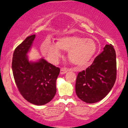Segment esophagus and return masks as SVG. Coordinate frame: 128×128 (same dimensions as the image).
<instances>
[{
    "label": "esophagus",
    "mask_w": 128,
    "mask_h": 128,
    "mask_svg": "<svg viewBox=\"0 0 128 128\" xmlns=\"http://www.w3.org/2000/svg\"><path fill=\"white\" fill-rule=\"evenodd\" d=\"M68 69H67V68H61L60 73V74H65V73L68 72Z\"/></svg>",
    "instance_id": "esophagus-1"
}]
</instances>
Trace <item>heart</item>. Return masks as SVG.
Instances as JSON below:
<instances>
[{"label":"heart","instance_id":"obj_1","mask_svg":"<svg viewBox=\"0 0 128 128\" xmlns=\"http://www.w3.org/2000/svg\"><path fill=\"white\" fill-rule=\"evenodd\" d=\"M69 50L68 57L72 64L83 66L87 64L97 50L94 40L76 36H65L58 38L57 44L45 41L41 45V51L52 62H57L61 56L60 50Z\"/></svg>","mask_w":128,"mask_h":128}]
</instances>
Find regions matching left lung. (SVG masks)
<instances>
[{"label": "left lung", "instance_id": "1", "mask_svg": "<svg viewBox=\"0 0 128 128\" xmlns=\"http://www.w3.org/2000/svg\"><path fill=\"white\" fill-rule=\"evenodd\" d=\"M116 78V54L112 45H106L92 64L78 73L76 93L84 102L92 104L104 98Z\"/></svg>", "mask_w": 128, "mask_h": 128}]
</instances>
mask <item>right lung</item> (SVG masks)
Instances as JSON below:
<instances>
[{
  "label": "right lung",
  "instance_id": "add662e5",
  "mask_svg": "<svg viewBox=\"0 0 128 128\" xmlns=\"http://www.w3.org/2000/svg\"><path fill=\"white\" fill-rule=\"evenodd\" d=\"M36 35L26 38L15 49L12 70L16 84L22 96L31 104L42 106L51 101L56 92V81L60 69L41 59L29 62L27 54Z\"/></svg>",
  "mask_w": 128,
  "mask_h": 128
}]
</instances>
